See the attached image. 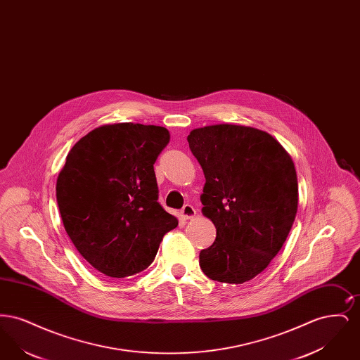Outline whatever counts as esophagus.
I'll return each instance as SVG.
<instances>
[{
  "mask_svg": "<svg viewBox=\"0 0 360 360\" xmlns=\"http://www.w3.org/2000/svg\"><path fill=\"white\" fill-rule=\"evenodd\" d=\"M179 214H181V217H182L184 220H190V219H193V217L195 216V209L188 204V205H185L181 209Z\"/></svg>",
  "mask_w": 360,
  "mask_h": 360,
  "instance_id": "1",
  "label": "esophagus"
}]
</instances>
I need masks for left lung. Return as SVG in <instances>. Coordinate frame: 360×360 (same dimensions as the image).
Returning a JSON list of instances; mask_svg holds the SVG:
<instances>
[{
    "label": "left lung",
    "mask_w": 360,
    "mask_h": 360,
    "mask_svg": "<svg viewBox=\"0 0 360 360\" xmlns=\"http://www.w3.org/2000/svg\"><path fill=\"white\" fill-rule=\"evenodd\" d=\"M188 141L205 175L202 214L217 231L214 243L200 252V266L213 281H251L279 252L294 223L292 159L270 134L245 125L195 128Z\"/></svg>",
    "instance_id": "1"
}]
</instances>
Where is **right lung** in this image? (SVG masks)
<instances>
[{"label":"right lung","instance_id":"obj_1","mask_svg":"<svg viewBox=\"0 0 360 360\" xmlns=\"http://www.w3.org/2000/svg\"><path fill=\"white\" fill-rule=\"evenodd\" d=\"M170 141L158 125L105 124L81 137L56 179V201L78 252L110 278L154 262L176 217L158 202L154 163Z\"/></svg>","mask_w":360,"mask_h":360}]
</instances>
